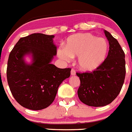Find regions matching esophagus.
I'll return each instance as SVG.
<instances>
[{
    "instance_id": "esophagus-1",
    "label": "esophagus",
    "mask_w": 132,
    "mask_h": 132,
    "mask_svg": "<svg viewBox=\"0 0 132 132\" xmlns=\"http://www.w3.org/2000/svg\"><path fill=\"white\" fill-rule=\"evenodd\" d=\"M71 75H75V74H76V71H75V70L73 69H72L71 71Z\"/></svg>"
}]
</instances>
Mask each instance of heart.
<instances>
[{
  "instance_id": "1",
  "label": "heart",
  "mask_w": 132,
  "mask_h": 132,
  "mask_svg": "<svg viewBox=\"0 0 132 132\" xmlns=\"http://www.w3.org/2000/svg\"><path fill=\"white\" fill-rule=\"evenodd\" d=\"M108 51V44L104 38L90 33H79L69 37L65 47L58 48L57 55L65 61L78 56L79 68L85 71H93L103 63Z\"/></svg>"
}]
</instances>
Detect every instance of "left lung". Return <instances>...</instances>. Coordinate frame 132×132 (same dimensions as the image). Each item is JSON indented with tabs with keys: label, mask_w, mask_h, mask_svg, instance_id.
<instances>
[{
	"label": "left lung",
	"mask_w": 132,
	"mask_h": 132,
	"mask_svg": "<svg viewBox=\"0 0 132 132\" xmlns=\"http://www.w3.org/2000/svg\"><path fill=\"white\" fill-rule=\"evenodd\" d=\"M104 34L109 42V51L103 63L92 72L77 73L80 81L78 96L90 106H104L111 103L120 92L125 79L124 52L117 39L106 30Z\"/></svg>",
	"instance_id": "obj_1"
}]
</instances>
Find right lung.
<instances>
[{"mask_svg":"<svg viewBox=\"0 0 132 132\" xmlns=\"http://www.w3.org/2000/svg\"><path fill=\"white\" fill-rule=\"evenodd\" d=\"M53 35L32 34L21 38L9 55L6 76L12 94L24 108L39 110L53 102L59 85L71 75L70 68L51 64L57 55ZM30 54L31 64L24 61Z\"/></svg>","mask_w":132,"mask_h":132,"instance_id":"add662e5","label":"right lung"}]
</instances>
